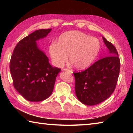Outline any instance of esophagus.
Returning a JSON list of instances; mask_svg holds the SVG:
<instances>
[{"instance_id":"esophagus-1","label":"esophagus","mask_w":133,"mask_h":133,"mask_svg":"<svg viewBox=\"0 0 133 133\" xmlns=\"http://www.w3.org/2000/svg\"><path fill=\"white\" fill-rule=\"evenodd\" d=\"M64 71H69V72H70V73H73V71H72L71 70H69V69H64Z\"/></svg>"}]
</instances>
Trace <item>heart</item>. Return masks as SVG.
I'll return each instance as SVG.
<instances>
[{
    "label": "heart",
    "instance_id": "heart-1",
    "mask_svg": "<svg viewBox=\"0 0 133 133\" xmlns=\"http://www.w3.org/2000/svg\"><path fill=\"white\" fill-rule=\"evenodd\" d=\"M101 49L100 40L79 31H68L60 35L57 43L49 46L53 63L62 67L67 60L77 70L89 67L97 57Z\"/></svg>",
    "mask_w": 133,
    "mask_h": 133
}]
</instances>
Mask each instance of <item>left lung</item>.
I'll use <instances>...</instances> for the list:
<instances>
[{"mask_svg":"<svg viewBox=\"0 0 133 133\" xmlns=\"http://www.w3.org/2000/svg\"><path fill=\"white\" fill-rule=\"evenodd\" d=\"M109 53L84 71L74 73L75 92L78 100L87 105L104 102L113 93L120 73V62L116 49L103 36Z\"/></svg>","mask_w":133,"mask_h":133,"instance_id":"obj_1","label":"left lung"}]
</instances>
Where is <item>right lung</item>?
<instances>
[{
  "instance_id": "add662e5",
  "label": "right lung",
  "mask_w": 133,
  "mask_h": 133,
  "mask_svg": "<svg viewBox=\"0 0 133 133\" xmlns=\"http://www.w3.org/2000/svg\"><path fill=\"white\" fill-rule=\"evenodd\" d=\"M51 30L40 29L22 39L11 57L10 71L15 89L29 102L46 100L51 94L56 78L61 69L53 67L36 41Z\"/></svg>"
}]
</instances>
